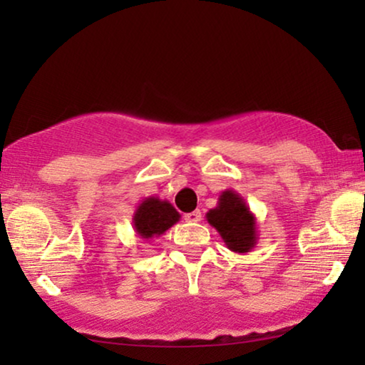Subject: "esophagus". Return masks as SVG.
<instances>
[{"label":"esophagus","instance_id":"1","mask_svg":"<svg viewBox=\"0 0 365 365\" xmlns=\"http://www.w3.org/2000/svg\"><path fill=\"white\" fill-rule=\"evenodd\" d=\"M184 219H186L187 222H199L202 219V214L201 211H192V212H187L186 216H184Z\"/></svg>","mask_w":365,"mask_h":365}]
</instances>
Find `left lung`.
Here are the masks:
<instances>
[{
  "instance_id": "obj_1",
  "label": "left lung",
  "mask_w": 365,
  "mask_h": 365,
  "mask_svg": "<svg viewBox=\"0 0 365 365\" xmlns=\"http://www.w3.org/2000/svg\"><path fill=\"white\" fill-rule=\"evenodd\" d=\"M206 219L219 232L226 247L246 254L257 244V221L241 194L226 189L217 199V206L209 209Z\"/></svg>"
}]
</instances>
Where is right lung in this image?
I'll return each instance as SVG.
<instances>
[{
  "label": "right lung",
  "mask_w": 365,
  "mask_h": 365,
  "mask_svg": "<svg viewBox=\"0 0 365 365\" xmlns=\"http://www.w3.org/2000/svg\"><path fill=\"white\" fill-rule=\"evenodd\" d=\"M179 219V214L174 206L166 199H159L149 196L139 202L133 216V227L136 231L138 237L141 239H153L159 237L161 234L173 227Z\"/></svg>",
  "instance_id": "1"
}]
</instances>
